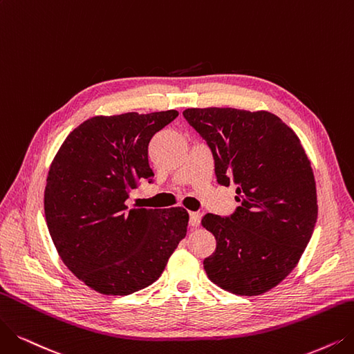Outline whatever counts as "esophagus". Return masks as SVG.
<instances>
[{
    "label": "esophagus",
    "instance_id": "34e87169",
    "mask_svg": "<svg viewBox=\"0 0 354 354\" xmlns=\"http://www.w3.org/2000/svg\"><path fill=\"white\" fill-rule=\"evenodd\" d=\"M189 225L192 226V228H197V226L201 225V214H199V212H190Z\"/></svg>",
    "mask_w": 354,
    "mask_h": 354
}]
</instances>
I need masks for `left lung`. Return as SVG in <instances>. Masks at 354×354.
Listing matches in <instances>:
<instances>
[{"instance_id": "left-lung-1", "label": "left lung", "mask_w": 354, "mask_h": 354, "mask_svg": "<svg viewBox=\"0 0 354 354\" xmlns=\"http://www.w3.org/2000/svg\"><path fill=\"white\" fill-rule=\"evenodd\" d=\"M183 116L206 140L219 185H235L241 203L231 216L207 214L202 226L216 248L203 267L235 295H261L298 264L318 215L310 161L299 138L266 110L186 109Z\"/></svg>"}]
</instances>
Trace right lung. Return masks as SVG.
I'll return each instance as SVG.
<instances>
[{"mask_svg": "<svg viewBox=\"0 0 354 354\" xmlns=\"http://www.w3.org/2000/svg\"><path fill=\"white\" fill-rule=\"evenodd\" d=\"M177 116H94L66 136L49 167L44 203L52 241L69 270L98 293L123 296L152 285L186 236V209L126 206L131 190L153 178L152 136Z\"/></svg>", "mask_w": 354, "mask_h": 354, "instance_id": "right-lung-1", "label": "right lung"}]
</instances>
